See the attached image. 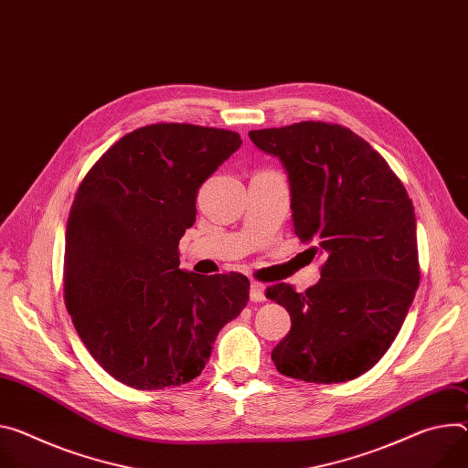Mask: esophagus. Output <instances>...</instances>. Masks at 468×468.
Listing matches in <instances>:
<instances>
[{
  "label": "esophagus",
  "mask_w": 468,
  "mask_h": 468,
  "mask_svg": "<svg viewBox=\"0 0 468 468\" xmlns=\"http://www.w3.org/2000/svg\"><path fill=\"white\" fill-rule=\"evenodd\" d=\"M250 301L251 303H263L265 301V285L260 282L250 283Z\"/></svg>",
  "instance_id": "esophagus-1"
}]
</instances>
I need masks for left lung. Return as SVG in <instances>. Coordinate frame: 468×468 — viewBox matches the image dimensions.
I'll use <instances>...</instances> for the list:
<instances>
[{
    "instance_id": "1",
    "label": "left lung",
    "mask_w": 468,
    "mask_h": 468,
    "mask_svg": "<svg viewBox=\"0 0 468 468\" xmlns=\"http://www.w3.org/2000/svg\"><path fill=\"white\" fill-rule=\"evenodd\" d=\"M248 136L283 164L294 235L324 258L304 292L267 289L291 317L272 362L317 385L351 380L390 349L418 289L412 201L388 162L346 126L303 121Z\"/></svg>"
}]
</instances>
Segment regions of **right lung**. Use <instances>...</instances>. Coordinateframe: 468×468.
I'll return each instance as SVG.
<instances>
[{
  "label": "right lung",
  "mask_w": 468,
  "mask_h": 468,
  "mask_svg": "<svg viewBox=\"0 0 468 468\" xmlns=\"http://www.w3.org/2000/svg\"><path fill=\"white\" fill-rule=\"evenodd\" d=\"M240 144L237 133L210 126L147 124L115 142L78 186L65 304L91 356L126 387L164 390L196 378L250 299L239 272L179 269L197 188Z\"/></svg>",
  "instance_id": "obj_1"
}]
</instances>
